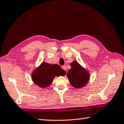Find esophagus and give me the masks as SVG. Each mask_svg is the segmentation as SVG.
I'll return each mask as SVG.
<instances>
[{
	"mask_svg": "<svg viewBox=\"0 0 124 124\" xmlns=\"http://www.w3.org/2000/svg\"><path fill=\"white\" fill-rule=\"evenodd\" d=\"M62 68L63 70H64L65 71H66V67L65 66H62Z\"/></svg>",
	"mask_w": 124,
	"mask_h": 124,
	"instance_id": "esophagus-1",
	"label": "esophagus"
}]
</instances>
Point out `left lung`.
<instances>
[{
  "label": "left lung",
  "instance_id": "1",
  "mask_svg": "<svg viewBox=\"0 0 124 124\" xmlns=\"http://www.w3.org/2000/svg\"><path fill=\"white\" fill-rule=\"evenodd\" d=\"M70 66L71 69L67 75L70 82L75 88L84 87L89 80V73L77 61L71 63Z\"/></svg>",
  "mask_w": 124,
  "mask_h": 124
}]
</instances>
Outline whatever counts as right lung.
<instances>
[{
  "mask_svg": "<svg viewBox=\"0 0 124 124\" xmlns=\"http://www.w3.org/2000/svg\"><path fill=\"white\" fill-rule=\"evenodd\" d=\"M66 74V71L58 65L43 62L33 73L32 80L38 86L44 88L51 84L56 76H64Z\"/></svg>",
  "mask_w": 124,
  "mask_h": 124,
  "instance_id": "add662e5",
  "label": "right lung"
}]
</instances>
